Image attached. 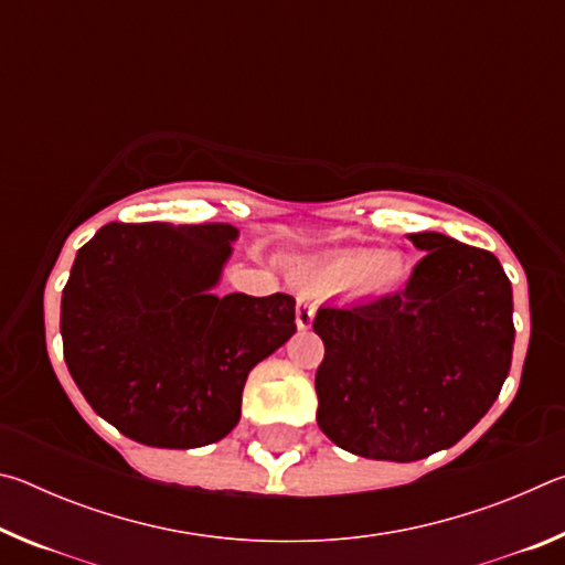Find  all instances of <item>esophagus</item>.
<instances>
[{"instance_id":"obj_1","label":"esophagus","mask_w":565,"mask_h":565,"mask_svg":"<svg viewBox=\"0 0 565 565\" xmlns=\"http://www.w3.org/2000/svg\"><path fill=\"white\" fill-rule=\"evenodd\" d=\"M313 313H317V303H313L311 296L301 294L299 301H296V327L309 329L313 321Z\"/></svg>"}]
</instances>
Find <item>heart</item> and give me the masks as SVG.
<instances>
[{
  "label": "heart",
  "mask_w": 565,
  "mask_h": 565,
  "mask_svg": "<svg viewBox=\"0 0 565 565\" xmlns=\"http://www.w3.org/2000/svg\"><path fill=\"white\" fill-rule=\"evenodd\" d=\"M396 274V264L379 252H353L321 264L317 279L333 289H359V286L386 284Z\"/></svg>",
  "instance_id": "obj_1"
}]
</instances>
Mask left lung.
<instances>
[{
    "label": "left lung",
    "instance_id": "8db88e82",
    "mask_svg": "<svg viewBox=\"0 0 565 565\" xmlns=\"http://www.w3.org/2000/svg\"><path fill=\"white\" fill-rule=\"evenodd\" d=\"M406 289L327 303L313 331L319 428L343 451L408 463L461 441L499 398L513 353V291L491 252L436 232Z\"/></svg>",
    "mask_w": 565,
    "mask_h": 565
}]
</instances>
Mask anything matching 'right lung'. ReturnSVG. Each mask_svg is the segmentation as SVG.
<instances>
[{"instance_id":"right-lung-1","label":"right lung","mask_w":565,"mask_h":565,"mask_svg":"<svg viewBox=\"0 0 565 565\" xmlns=\"http://www.w3.org/2000/svg\"><path fill=\"white\" fill-rule=\"evenodd\" d=\"M236 236L232 224L111 222L76 252L62 291L66 369L131 441H222L248 371L294 337V296L212 294Z\"/></svg>"}]
</instances>
